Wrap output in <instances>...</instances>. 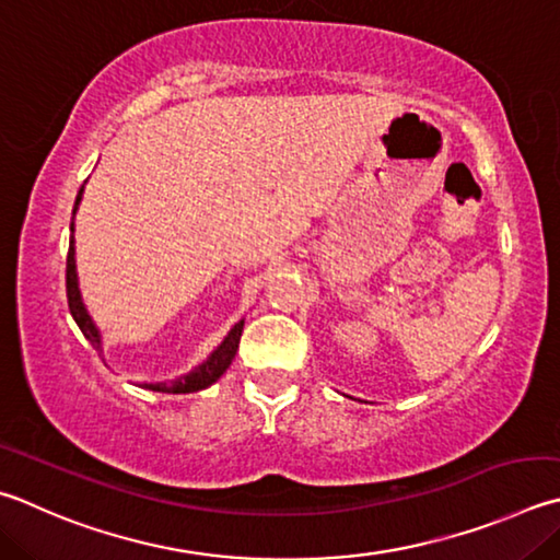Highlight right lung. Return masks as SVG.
Here are the masks:
<instances>
[{
  "label": "right lung",
  "mask_w": 560,
  "mask_h": 560,
  "mask_svg": "<svg viewBox=\"0 0 560 560\" xmlns=\"http://www.w3.org/2000/svg\"><path fill=\"white\" fill-rule=\"evenodd\" d=\"M80 200H83V188L78 190V198H75V208H73V220H70V247H68V264H66V291H68V308L70 315H73V320L78 323L80 332L85 335V340L93 345V348L103 354L105 358V350H103V332L93 320V315L88 313L85 303H83V293H80V283H78V269H75V212ZM242 328H245V318L240 323L232 325V330L225 335V340H222L215 350H212L206 360H202L198 368H192L188 374H180L176 380H168V382H144L139 386H144V389L151 392H164V394H192V392H200V389H208L210 384H215L222 374L228 372V368L235 360L237 348H240V338H242Z\"/></svg>",
  "instance_id": "obj_1"
}]
</instances>
